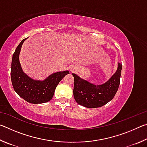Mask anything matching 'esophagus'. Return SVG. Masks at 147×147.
<instances>
[{
  "mask_svg": "<svg viewBox=\"0 0 147 147\" xmlns=\"http://www.w3.org/2000/svg\"><path fill=\"white\" fill-rule=\"evenodd\" d=\"M72 69H73V68H72Z\"/></svg>",
  "mask_w": 147,
  "mask_h": 147,
  "instance_id": "esophagus-1",
  "label": "esophagus"
}]
</instances>
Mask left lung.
I'll list each match as a JSON object with an SVG mask.
<instances>
[{
  "instance_id": "obj_1",
  "label": "left lung",
  "mask_w": 147,
  "mask_h": 147,
  "mask_svg": "<svg viewBox=\"0 0 147 147\" xmlns=\"http://www.w3.org/2000/svg\"><path fill=\"white\" fill-rule=\"evenodd\" d=\"M122 64L118 63L117 71L105 83L95 85L82 78L74 73V98L77 103L88 108H99L111 100L118 90Z\"/></svg>"
}]
</instances>
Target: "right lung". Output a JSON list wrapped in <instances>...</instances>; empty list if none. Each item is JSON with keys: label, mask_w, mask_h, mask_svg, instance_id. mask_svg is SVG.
<instances>
[{"label": "right lung", "mask_w": 147, "mask_h": 147, "mask_svg": "<svg viewBox=\"0 0 147 147\" xmlns=\"http://www.w3.org/2000/svg\"><path fill=\"white\" fill-rule=\"evenodd\" d=\"M27 38L23 39L13 54L11 66V80L15 91L22 98L32 104L45 103L53 97L54 91L62 78L69 74L68 71L51 74L43 80L32 78L24 73L19 61L22 45Z\"/></svg>", "instance_id": "right-lung-1"}]
</instances>
